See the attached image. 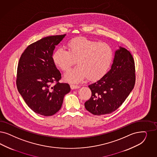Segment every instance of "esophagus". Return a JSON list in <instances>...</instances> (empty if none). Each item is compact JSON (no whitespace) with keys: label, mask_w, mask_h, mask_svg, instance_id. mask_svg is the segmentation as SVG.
Segmentation results:
<instances>
[{"label":"esophagus","mask_w":157,"mask_h":157,"mask_svg":"<svg viewBox=\"0 0 157 157\" xmlns=\"http://www.w3.org/2000/svg\"><path fill=\"white\" fill-rule=\"evenodd\" d=\"M71 88L72 89H76L79 88V85H74V84H72V85H71Z\"/></svg>","instance_id":"1"}]
</instances>
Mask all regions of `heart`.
Wrapping results in <instances>:
<instances>
[{
	"mask_svg": "<svg viewBox=\"0 0 157 157\" xmlns=\"http://www.w3.org/2000/svg\"><path fill=\"white\" fill-rule=\"evenodd\" d=\"M68 51L59 48L54 52V64L63 71L68 70L76 63L78 65L65 74V80L81 81L86 76L95 80L102 77L111 63L113 52L107 43L86 38H76L68 43Z\"/></svg>",
	"mask_w": 157,
	"mask_h": 157,
	"instance_id": "b5f03b06",
	"label": "heart"
}]
</instances>
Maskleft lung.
<instances>
[{
  "mask_svg": "<svg viewBox=\"0 0 157 157\" xmlns=\"http://www.w3.org/2000/svg\"><path fill=\"white\" fill-rule=\"evenodd\" d=\"M115 50L111 69L99 80L88 86L90 98L85 107L96 115L111 114L124 103L135 84V66L129 52L121 46Z\"/></svg>",
  "mask_w": 157,
  "mask_h": 157,
  "instance_id": "8db88e82",
  "label": "left lung"
}]
</instances>
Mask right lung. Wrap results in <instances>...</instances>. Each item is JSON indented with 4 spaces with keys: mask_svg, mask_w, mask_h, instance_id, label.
I'll list each match as a JSON object with an SVG mask.
<instances>
[{
    "mask_svg": "<svg viewBox=\"0 0 157 157\" xmlns=\"http://www.w3.org/2000/svg\"><path fill=\"white\" fill-rule=\"evenodd\" d=\"M66 34L49 36L29 45L17 67V87L28 106L36 114L51 116L62 106L70 92L68 83H59L61 73L53 59L56 46ZM54 81L56 83L52 86Z\"/></svg>",
    "mask_w": 157,
    "mask_h": 157,
    "instance_id": "obj_1",
    "label": "right lung"
}]
</instances>
